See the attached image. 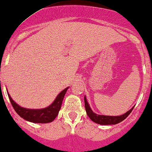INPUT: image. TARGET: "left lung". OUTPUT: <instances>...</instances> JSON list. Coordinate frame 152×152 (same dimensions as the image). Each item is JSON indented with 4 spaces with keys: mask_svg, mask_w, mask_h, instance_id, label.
I'll use <instances>...</instances> for the list:
<instances>
[{
    "mask_svg": "<svg viewBox=\"0 0 152 152\" xmlns=\"http://www.w3.org/2000/svg\"><path fill=\"white\" fill-rule=\"evenodd\" d=\"M84 102H85V107H86V113L89 118L92 120L93 122H96V123L99 124V125H116V124L119 123V122L123 121L128 116L130 115V112H132L134 107L131 108L128 112L125 113L124 115L120 116H106V115H97V114L94 113L92 111V109L90 107L88 103L87 102L86 96L84 97Z\"/></svg>",
    "mask_w": 152,
    "mask_h": 152,
    "instance_id": "1",
    "label": "left lung"
}]
</instances>
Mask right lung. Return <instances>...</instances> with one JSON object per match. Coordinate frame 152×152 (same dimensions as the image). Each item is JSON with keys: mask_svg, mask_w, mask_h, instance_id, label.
<instances>
[{"mask_svg": "<svg viewBox=\"0 0 152 152\" xmlns=\"http://www.w3.org/2000/svg\"><path fill=\"white\" fill-rule=\"evenodd\" d=\"M68 88L69 87L63 90L56 96V99L50 106H48L46 108L40 109H30L20 107L11 99L9 93H8V96H9L11 104H12L13 108L21 117L27 121L35 122V123H48V122L53 121L58 115V112L61 109L64 97Z\"/></svg>", "mask_w": 152, "mask_h": 152, "instance_id": "1", "label": "right lung"}]
</instances>
